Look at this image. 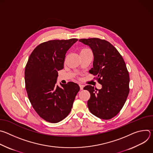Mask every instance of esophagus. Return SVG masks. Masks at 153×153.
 Here are the masks:
<instances>
[{"mask_svg": "<svg viewBox=\"0 0 153 153\" xmlns=\"http://www.w3.org/2000/svg\"><path fill=\"white\" fill-rule=\"evenodd\" d=\"M79 86H80V90H83V87H84V85H83L79 84Z\"/></svg>", "mask_w": 153, "mask_h": 153, "instance_id": "1", "label": "esophagus"}]
</instances>
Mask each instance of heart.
<instances>
[{
    "label": "heart",
    "mask_w": 153,
    "mask_h": 153,
    "mask_svg": "<svg viewBox=\"0 0 153 153\" xmlns=\"http://www.w3.org/2000/svg\"><path fill=\"white\" fill-rule=\"evenodd\" d=\"M86 50H88V49H83L82 51H86Z\"/></svg>",
    "instance_id": "obj_1"
}]
</instances>
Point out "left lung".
<instances>
[{
	"mask_svg": "<svg viewBox=\"0 0 153 153\" xmlns=\"http://www.w3.org/2000/svg\"><path fill=\"white\" fill-rule=\"evenodd\" d=\"M94 55L91 74L102 86L100 90L91 85L84 87L90 93L87 102L90 112L96 117L108 120L116 116L123 106L129 92V76L125 62L111 43L99 38L81 39Z\"/></svg>",
	"mask_w": 153,
	"mask_h": 153,
	"instance_id": "8db88e82",
	"label": "left lung"
}]
</instances>
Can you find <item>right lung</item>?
Listing matches in <instances>:
<instances>
[{"instance_id":"right-lung-1","label":"right lung","mask_w":153,"mask_h":153,"mask_svg":"<svg viewBox=\"0 0 153 153\" xmlns=\"http://www.w3.org/2000/svg\"><path fill=\"white\" fill-rule=\"evenodd\" d=\"M78 39L52 40L40 43L30 56L25 70V88L36 112L45 120L57 123L70 113L79 86L70 82L56 85L67 51Z\"/></svg>"}]
</instances>
